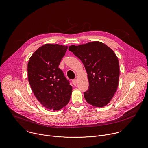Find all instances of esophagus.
I'll use <instances>...</instances> for the list:
<instances>
[{"label": "esophagus", "instance_id": "esophagus-1", "mask_svg": "<svg viewBox=\"0 0 148 148\" xmlns=\"http://www.w3.org/2000/svg\"><path fill=\"white\" fill-rule=\"evenodd\" d=\"M77 80L76 79H73V80H72V83H73V85L76 86V84H77Z\"/></svg>", "mask_w": 148, "mask_h": 148}]
</instances>
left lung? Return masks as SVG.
Listing matches in <instances>:
<instances>
[{
  "label": "left lung",
  "mask_w": 148,
  "mask_h": 148,
  "mask_svg": "<svg viewBox=\"0 0 148 148\" xmlns=\"http://www.w3.org/2000/svg\"><path fill=\"white\" fill-rule=\"evenodd\" d=\"M69 50L80 59L86 71L89 82V88L84 93L86 101L96 107L108 104L119 81V62L115 52L100 41L71 45Z\"/></svg>",
  "instance_id": "1"
}]
</instances>
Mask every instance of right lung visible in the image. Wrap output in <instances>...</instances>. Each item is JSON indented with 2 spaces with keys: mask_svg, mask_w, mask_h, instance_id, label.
<instances>
[{
  "mask_svg": "<svg viewBox=\"0 0 148 148\" xmlns=\"http://www.w3.org/2000/svg\"><path fill=\"white\" fill-rule=\"evenodd\" d=\"M68 48L67 45L45 44L29 59V83L37 99L48 110H60L71 99L72 87L58 68Z\"/></svg>",
  "mask_w": 148,
  "mask_h": 148,
  "instance_id": "obj_1",
  "label": "right lung"
}]
</instances>
